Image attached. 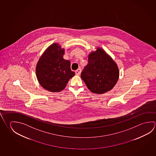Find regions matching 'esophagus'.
Returning a JSON list of instances; mask_svg holds the SVG:
<instances>
[{
  "label": "esophagus",
  "instance_id": "obj_1",
  "mask_svg": "<svg viewBox=\"0 0 156 156\" xmlns=\"http://www.w3.org/2000/svg\"><path fill=\"white\" fill-rule=\"evenodd\" d=\"M80 73H81V69H78L77 70H76V71H75V73H76V74L77 75V76H79V75H80Z\"/></svg>",
  "mask_w": 156,
  "mask_h": 156
}]
</instances>
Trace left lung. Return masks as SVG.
Listing matches in <instances>:
<instances>
[{
	"instance_id": "8db88e82",
	"label": "left lung",
	"mask_w": 156,
	"mask_h": 156,
	"mask_svg": "<svg viewBox=\"0 0 156 156\" xmlns=\"http://www.w3.org/2000/svg\"><path fill=\"white\" fill-rule=\"evenodd\" d=\"M119 76L117 63L99 47L89 54L88 63L81 73V78L89 90L98 94H102L112 89Z\"/></svg>"
}]
</instances>
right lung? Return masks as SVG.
<instances>
[{
    "mask_svg": "<svg viewBox=\"0 0 156 156\" xmlns=\"http://www.w3.org/2000/svg\"><path fill=\"white\" fill-rule=\"evenodd\" d=\"M65 49L58 43L50 45L39 59L36 76L39 84L51 92H60L69 80L75 75L71 69V62L65 60Z\"/></svg>",
    "mask_w": 156,
    "mask_h": 156,
    "instance_id": "add662e5",
    "label": "right lung"
}]
</instances>
